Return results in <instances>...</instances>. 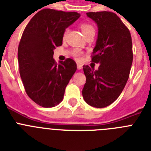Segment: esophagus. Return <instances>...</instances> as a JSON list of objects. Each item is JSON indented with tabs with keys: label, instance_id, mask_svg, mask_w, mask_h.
<instances>
[{
	"label": "esophagus",
	"instance_id": "esophagus-1",
	"mask_svg": "<svg viewBox=\"0 0 151 151\" xmlns=\"http://www.w3.org/2000/svg\"><path fill=\"white\" fill-rule=\"evenodd\" d=\"M77 68H78L79 70L82 69V68H83V65H80V64H77Z\"/></svg>",
	"mask_w": 151,
	"mask_h": 151
}]
</instances>
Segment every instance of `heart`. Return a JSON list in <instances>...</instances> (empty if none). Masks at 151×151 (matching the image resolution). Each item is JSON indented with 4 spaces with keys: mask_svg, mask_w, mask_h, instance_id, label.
I'll return each mask as SVG.
<instances>
[{
    "mask_svg": "<svg viewBox=\"0 0 151 151\" xmlns=\"http://www.w3.org/2000/svg\"><path fill=\"white\" fill-rule=\"evenodd\" d=\"M80 27H81L82 32H83V33L84 34V36L87 34L88 32H90V31L94 30L93 27V26L89 23H82ZM67 33H68V29H66L64 31V33H63L64 38L66 37ZM72 55H73V56L77 59V60H80L83 55V52L81 50H79V49H77L76 48V49H74L73 51H72Z\"/></svg>",
    "mask_w": 151,
    "mask_h": 151,
    "instance_id": "obj_1",
    "label": "heart"
}]
</instances>
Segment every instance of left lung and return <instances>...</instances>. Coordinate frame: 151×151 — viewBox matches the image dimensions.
Returning <instances> with one entry per match:
<instances>
[{
  "label": "left lung",
  "instance_id": "1",
  "mask_svg": "<svg viewBox=\"0 0 151 151\" xmlns=\"http://www.w3.org/2000/svg\"><path fill=\"white\" fill-rule=\"evenodd\" d=\"M98 26V37L91 58L99 63L95 71L83 65L86 83L84 101L92 107L105 108L116 101L129 76L132 63V37L129 29L115 13L87 12Z\"/></svg>",
  "mask_w": 151,
  "mask_h": 151
}]
</instances>
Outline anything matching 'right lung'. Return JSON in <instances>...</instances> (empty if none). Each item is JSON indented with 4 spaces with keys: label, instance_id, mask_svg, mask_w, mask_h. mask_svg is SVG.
<instances>
[{
    "label": "right lung",
    "instance_id": "1",
    "mask_svg": "<svg viewBox=\"0 0 151 151\" xmlns=\"http://www.w3.org/2000/svg\"><path fill=\"white\" fill-rule=\"evenodd\" d=\"M79 16L75 12L45 8L32 17L22 35L18 48L20 76L29 97L43 108L61 103L77 69L74 60L58 64L53 55L54 49L62 44L64 31Z\"/></svg>",
    "mask_w": 151,
    "mask_h": 151
}]
</instances>
